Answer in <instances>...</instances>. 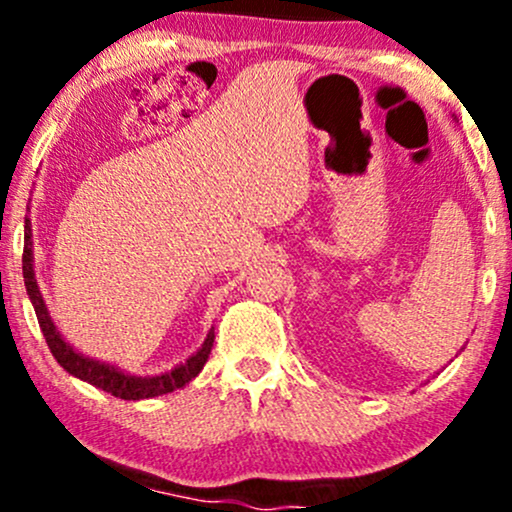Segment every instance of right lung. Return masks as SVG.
Masks as SVG:
<instances>
[{
    "label": "right lung",
    "mask_w": 512,
    "mask_h": 512,
    "mask_svg": "<svg viewBox=\"0 0 512 512\" xmlns=\"http://www.w3.org/2000/svg\"><path fill=\"white\" fill-rule=\"evenodd\" d=\"M23 284H26L28 298H31L35 315H38V325L40 330H43L45 342H48L57 363H60L69 375L98 387V390L110 392L113 397L149 399L180 390V387H185L192 378H197L199 370L204 368V363H207V358L211 354V346H214V330H209L207 339H204V344L199 346L195 354L187 358L185 363H180V366L170 368L161 375H132L127 373V370L110 366V363L105 361H96V358L79 354V351L62 337L60 330H57V325L50 317L48 305L43 301V293H40L38 279H35L33 269V231L31 221L28 219L26 226H23Z\"/></svg>",
    "instance_id": "add662e5"
}]
</instances>
